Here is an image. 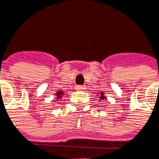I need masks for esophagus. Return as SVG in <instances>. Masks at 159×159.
<instances>
[{
  "mask_svg": "<svg viewBox=\"0 0 159 159\" xmlns=\"http://www.w3.org/2000/svg\"><path fill=\"white\" fill-rule=\"evenodd\" d=\"M76 90H78V91H81V90H84V87L82 85H78V86H76Z\"/></svg>",
  "mask_w": 159,
  "mask_h": 159,
  "instance_id": "1",
  "label": "esophagus"
}]
</instances>
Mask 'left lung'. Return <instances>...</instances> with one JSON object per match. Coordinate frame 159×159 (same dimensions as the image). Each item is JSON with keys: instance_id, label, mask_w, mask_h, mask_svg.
Wrapping results in <instances>:
<instances>
[{"instance_id": "obj_1", "label": "left lung", "mask_w": 159, "mask_h": 159, "mask_svg": "<svg viewBox=\"0 0 159 159\" xmlns=\"http://www.w3.org/2000/svg\"><path fill=\"white\" fill-rule=\"evenodd\" d=\"M97 96L99 97V102H101V100H104V99H106L107 98L104 95V92H100V93H97Z\"/></svg>"}]
</instances>
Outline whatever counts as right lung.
<instances>
[{"instance_id":"1","label":"right lung","mask_w":159,"mask_h":159,"mask_svg":"<svg viewBox=\"0 0 159 159\" xmlns=\"http://www.w3.org/2000/svg\"><path fill=\"white\" fill-rule=\"evenodd\" d=\"M55 95H56V100H57V101H60L61 99H62V96L64 95V92H63L62 90L57 91V92L55 93ZM58 103H60V102H58Z\"/></svg>"}]
</instances>
